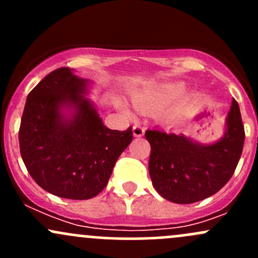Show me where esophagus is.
<instances>
[{
	"label": "esophagus",
	"instance_id": "esophagus-1",
	"mask_svg": "<svg viewBox=\"0 0 258 258\" xmlns=\"http://www.w3.org/2000/svg\"><path fill=\"white\" fill-rule=\"evenodd\" d=\"M134 136L135 137H142L145 134V128L141 126V124H135L134 126Z\"/></svg>",
	"mask_w": 258,
	"mask_h": 258
}]
</instances>
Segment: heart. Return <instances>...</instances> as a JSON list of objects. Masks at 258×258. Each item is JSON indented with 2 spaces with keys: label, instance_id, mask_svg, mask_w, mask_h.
Masks as SVG:
<instances>
[{
  "label": "heart",
  "instance_id": "b5f03b06",
  "mask_svg": "<svg viewBox=\"0 0 258 258\" xmlns=\"http://www.w3.org/2000/svg\"><path fill=\"white\" fill-rule=\"evenodd\" d=\"M187 90V86L184 82H172V83H166V85L158 86V87L148 88V90L142 91V92L137 93L134 97L135 103L139 106L140 108L146 111H156L161 107L170 105V103L175 102L178 98H181L184 95ZM196 95H192L187 97L181 105L176 108V112H182L186 110L189 106L192 101H195ZM121 110L124 113L128 114L130 110L123 105V103H118Z\"/></svg>",
  "mask_w": 258,
  "mask_h": 258
}]
</instances>
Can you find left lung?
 Returning <instances> with one entry per match:
<instances>
[{"label": "left lung", "instance_id": "obj_1", "mask_svg": "<svg viewBox=\"0 0 258 258\" xmlns=\"http://www.w3.org/2000/svg\"><path fill=\"white\" fill-rule=\"evenodd\" d=\"M145 136L151 145L153 187L163 199L186 205L212 196L230 181L241 157L244 128L238 103L232 100L225 134L213 144L157 128L147 130Z\"/></svg>", "mask_w": 258, "mask_h": 258}]
</instances>
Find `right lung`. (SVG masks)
Returning <instances> with one entry per match:
<instances>
[{"mask_svg":"<svg viewBox=\"0 0 258 258\" xmlns=\"http://www.w3.org/2000/svg\"><path fill=\"white\" fill-rule=\"evenodd\" d=\"M90 80L69 67L48 74L27 96L18 141L23 163L45 191L88 200L106 187L132 127L110 130L86 97Z\"/></svg>","mask_w":258,"mask_h":258,"instance_id":"1","label":"right lung"}]
</instances>
